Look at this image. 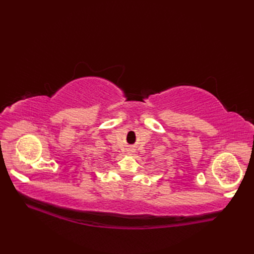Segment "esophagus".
<instances>
[{
	"mask_svg": "<svg viewBox=\"0 0 254 254\" xmlns=\"http://www.w3.org/2000/svg\"><path fill=\"white\" fill-rule=\"evenodd\" d=\"M133 152H134V149H133V148H131V147L127 149V153H128V155H132Z\"/></svg>",
	"mask_w": 254,
	"mask_h": 254,
	"instance_id": "1",
	"label": "esophagus"
}]
</instances>
